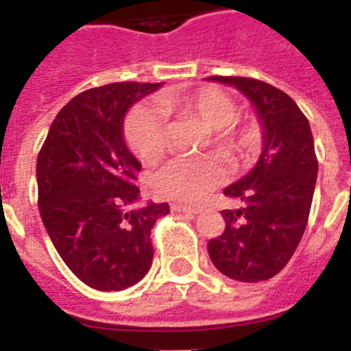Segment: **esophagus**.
Masks as SVG:
<instances>
[{"label":"esophagus","mask_w":351,"mask_h":351,"mask_svg":"<svg viewBox=\"0 0 351 351\" xmlns=\"http://www.w3.org/2000/svg\"><path fill=\"white\" fill-rule=\"evenodd\" d=\"M171 211H176V213L197 215V213H200L202 209L195 208V206H182V204H173V206H171Z\"/></svg>","instance_id":"1"}]
</instances>
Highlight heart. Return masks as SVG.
Wrapping results in <instances>:
<instances>
[{
	"mask_svg": "<svg viewBox=\"0 0 351 351\" xmlns=\"http://www.w3.org/2000/svg\"><path fill=\"white\" fill-rule=\"evenodd\" d=\"M164 112L193 117L211 129L209 142L228 160H247L258 147V129L253 121L234 120L237 104L230 95L215 87L165 96L160 100ZM125 140L132 153L145 164H154L167 149V127L162 112L147 106L132 107L127 112ZM224 182V167L213 156L175 158L154 175L158 195L176 202H198Z\"/></svg>",
	"mask_w": 351,
	"mask_h": 351,
	"instance_id": "obj_1",
	"label": "heart"
}]
</instances>
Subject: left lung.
<instances>
[{
  "label": "left lung",
  "instance_id": "1",
  "mask_svg": "<svg viewBox=\"0 0 351 351\" xmlns=\"http://www.w3.org/2000/svg\"><path fill=\"white\" fill-rule=\"evenodd\" d=\"M209 80L233 85L250 98L264 131L255 167L224 189V195L242 200V208L222 211L224 233L208 242L209 256L233 280H267L288 264L310 217L319 169L310 121L286 93L266 82Z\"/></svg>",
  "mask_w": 351,
  "mask_h": 351
}]
</instances>
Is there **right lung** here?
Listing matches in <instances>:
<instances>
[{
    "mask_svg": "<svg viewBox=\"0 0 351 351\" xmlns=\"http://www.w3.org/2000/svg\"><path fill=\"white\" fill-rule=\"evenodd\" d=\"M160 84L121 82L74 96L52 121L36 164L38 208L52 244L87 286L120 291L153 262L151 230L167 204L129 209L142 169L123 140L127 109Z\"/></svg>",
    "mask_w": 351,
    "mask_h": 351,
    "instance_id": "right-lung-1",
    "label": "right lung"
}]
</instances>
